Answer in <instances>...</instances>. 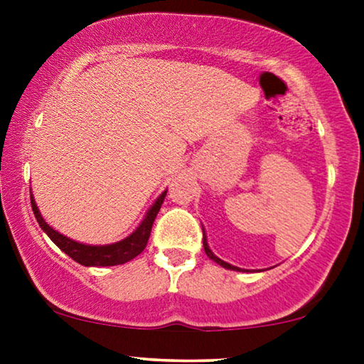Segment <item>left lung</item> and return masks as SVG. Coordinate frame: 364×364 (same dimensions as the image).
Here are the masks:
<instances>
[{
    "label": "left lung",
    "mask_w": 364,
    "mask_h": 364,
    "mask_svg": "<svg viewBox=\"0 0 364 364\" xmlns=\"http://www.w3.org/2000/svg\"><path fill=\"white\" fill-rule=\"evenodd\" d=\"M203 250H205L207 257L210 258V260H213V262H215V263H218V265H220V267H223V268H228V270H235V272H245V270H242V268H238V267H233V265H230V263H227V262L220 260V258H218L217 255H213V252L210 250V248H208V243H207V237H205V233H203Z\"/></svg>",
    "instance_id": "left-lung-1"
}]
</instances>
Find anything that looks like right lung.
Wrapping results in <instances>:
<instances>
[{"mask_svg":"<svg viewBox=\"0 0 364 364\" xmlns=\"http://www.w3.org/2000/svg\"><path fill=\"white\" fill-rule=\"evenodd\" d=\"M167 196V191H164L161 196L157 197V200L154 202V205L149 208L146 217L142 218V222L139 223V227L134 230L131 235L124 238L121 242L109 243V245H86V243L74 242L71 238L64 237L63 233L54 230L53 227H49L44 218L41 217V212L31 197V207L34 212V217L39 223V227L43 228L44 233L61 248L64 253H68L74 262L81 263L84 267H112V265H122L132 258H136L139 253H142L144 248L147 245L149 237H151L152 223L156 220L159 210L164 198Z\"/></svg>","mask_w":364,"mask_h":364,"instance_id":"right-lung-1","label":"right lung"}]
</instances>
